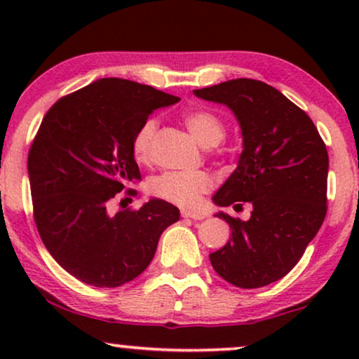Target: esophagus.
<instances>
[{"label":"esophagus","mask_w":359,"mask_h":359,"mask_svg":"<svg viewBox=\"0 0 359 359\" xmlns=\"http://www.w3.org/2000/svg\"><path fill=\"white\" fill-rule=\"evenodd\" d=\"M181 217L191 219V220H201V219H204V215L203 214H193V212H188V210H183V212H181Z\"/></svg>","instance_id":"obj_1"}]
</instances>
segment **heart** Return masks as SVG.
<instances>
[{
  "instance_id": "obj_1",
  "label": "heart",
  "mask_w": 359,
  "mask_h": 359,
  "mask_svg": "<svg viewBox=\"0 0 359 359\" xmlns=\"http://www.w3.org/2000/svg\"><path fill=\"white\" fill-rule=\"evenodd\" d=\"M184 126L188 127L196 142L205 149L215 147L225 137V122L217 112L210 109H193L183 116ZM155 119H147L135 130L132 139V154L139 163L150 165L155 156ZM212 186V180L204 171L196 173H181V171H168L150 180L149 193L156 199L175 204L183 209H194L201 203L203 194L208 193Z\"/></svg>"
}]
</instances>
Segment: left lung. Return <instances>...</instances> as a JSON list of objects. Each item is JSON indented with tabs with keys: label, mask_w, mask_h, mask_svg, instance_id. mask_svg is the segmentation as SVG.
I'll use <instances>...</instances> for the list:
<instances>
[{
	"label": "left lung",
	"mask_w": 359,
	"mask_h": 359,
	"mask_svg": "<svg viewBox=\"0 0 359 359\" xmlns=\"http://www.w3.org/2000/svg\"><path fill=\"white\" fill-rule=\"evenodd\" d=\"M194 95L227 104L242 127L238 166L214 203L253 208L247 222L217 214L232 237L209 255L210 264L237 287L268 286L296 266L325 219L327 147L301 107L259 80L237 78Z\"/></svg>",
	"instance_id": "left-lung-1"
}]
</instances>
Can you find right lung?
I'll return each mask as SVG.
<instances>
[{
  "mask_svg": "<svg viewBox=\"0 0 359 359\" xmlns=\"http://www.w3.org/2000/svg\"><path fill=\"white\" fill-rule=\"evenodd\" d=\"M178 101L154 86L101 78L43 116L27 156L34 222L53 259L80 281H132L150 264L163 230L180 220L178 208L161 199L111 214L114 201L137 196L129 188L140 180L135 130L151 111Z\"/></svg>",
  "mask_w": 359,
  "mask_h": 359,
  "instance_id": "1",
  "label": "right lung"
}]
</instances>
